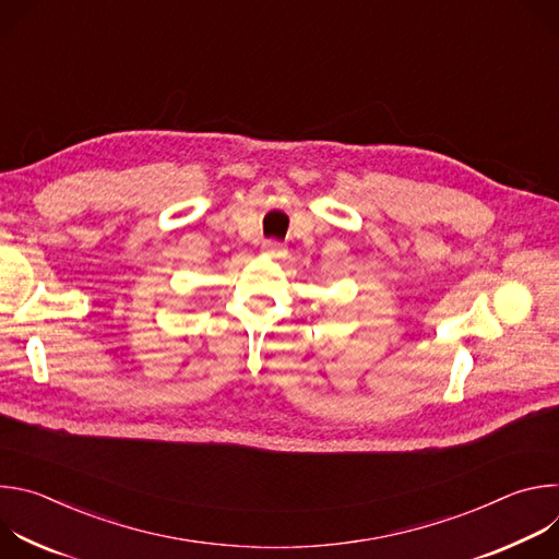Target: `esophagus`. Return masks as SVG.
<instances>
[{"label":"esophagus","mask_w":559,"mask_h":559,"mask_svg":"<svg viewBox=\"0 0 559 559\" xmlns=\"http://www.w3.org/2000/svg\"><path fill=\"white\" fill-rule=\"evenodd\" d=\"M263 252L274 257V259H281V257H285L287 250L278 241H272V238H267V241H263Z\"/></svg>","instance_id":"obj_1"}]
</instances>
